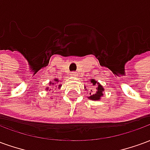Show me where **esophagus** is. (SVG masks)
<instances>
[{
    "label": "esophagus",
    "instance_id": "obj_1",
    "mask_svg": "<svg viewBox=\"0 0 150 150\" xmlns=\"http://www.w3.org/2000/svg\"><path fill=\"white\" fill-rule=\"evenodd\" d=\"M71 77H77V73L76 72H71Z\"/></svg>",
    "mask_w": 150,
    "mask_h": 150
}]
</instances>
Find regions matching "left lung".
Returning a JSON list of instances; mask_svg holds the SVG:
<instances>
[{
	"label": "left lung",
	"instance_id": "1",
	"mask_svg": "<svg viewBox=\"0 0 150 150\" xmlns=\"http://www.w3.org/2000/svg\"><path fill=\"white\" fill-rule=\"evenodd\" d=\"M90 83L93 85V87H95V89L94 91H92V90L90 91L89 96H88V98L89 100H100L101 97L104 96V94H103L104 91V87L99 82L96 81V79H90ZM84 89L88 91V89H86V87H84Z\"/></svg>",
	"mask_w": 150,
	"mask_h": 150
}]
</instances>
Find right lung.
Segmentation results:
<instances>
[{"instance_id": "right-lung-1", "label": "right lung", "mask_w": 150, "mask_h": 150, "mask_svg": "<svg viewBox=\"0 0 150 150\" xmlns=\"http://www.w3.org/2000/svg\"><path fill=\"white\" fill-rule=\"evenodd\" d=\"M59 83H60V82H59V79H54L53 82H51V81L50 82L49 86H50V87H46V91H48V90H49V91L52 90L51 88H53V89H56V88L60 89V88H61L62 84H60ZM52 86H53V87H52Z\"/></svg>"}]
</instances>
